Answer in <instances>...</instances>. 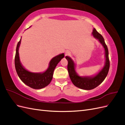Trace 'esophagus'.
Masks as SVG:
<instances>
[{
  "instance_id": "1",
  "label": "esophagus",
  "mask_w": 125,
  "mask_h": 125,
  "mask_svg": "<svg viewBox=\"0 0 125 125\" xmlns=\"http://www.w3.org/2000/svg\"><path fill=\"white\" fill-rule=\"evenodd\" d=\"M68 54V53H66V54Z\"/></svg>"
}]
</instances>
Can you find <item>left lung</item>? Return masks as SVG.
I'll use <instances>...</instances> for the list:
<instances>
[{"mask_svg": "<svg viewBox=\"0 0 125 125\" xmlns=\"http://www.w3.org/2000/svg\"><path fill=\"white\" fill-rule=\"evenodd\" d=\"M92 34L94 35V37L98 39L99 41L102 44L105 51V65L104 68L99 72L98 74L92 77H81L78 76L76 74L75 71V65L73 61L69 56H65L66 59L68 61L67 70H68L69 76L72 82L75 86L83 89V90H92V89H94L98 86L99 85H100L104 81L106 76L107 75L110 66V62L108 57V50L107 45L105 42L104 38L103 37L100 33H99L96 31L95 28L93 31Z\"/></svg>", "mask_w": 125, "mask_h": 125, "instance_id": "1", "label": "left lung"}]
</instances>
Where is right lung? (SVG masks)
<instances>
[{"mask_svg": "<svg viewBox=\"0 0 125 125\" xmlns=\"http://www.w3.org/2000/svg\"><path fill=\"white\" fill-rule=\"evenodd\" d=\"M21 39L18 42L15 58V65L16 72L20 80L23 82L31 88L41 89L47 86L50 83L53 77V74L56 66L64 56V53L53 58L50 62L48 70L42 73H35L30 72L25 69L21 64L19 56V48Z\"/></svg>", "mask_w": 125, "mask_h": 125, "instance_id": "right-lung-1", "label": "right lung"}]
</instances>
